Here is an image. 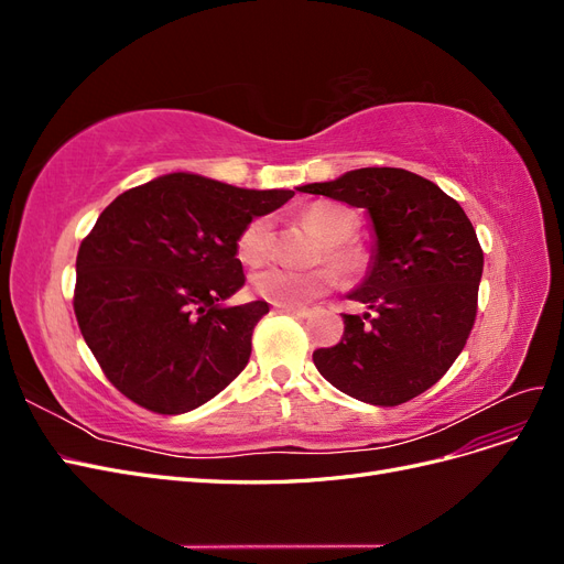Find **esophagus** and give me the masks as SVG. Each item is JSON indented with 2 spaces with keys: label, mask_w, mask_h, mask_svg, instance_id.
<instances>
[{
  "label": "esophagus",
  "mask_w": 564,
  "mask_h": 564,
  "mask_svg": "<svg viewBox=\"0 0 564 564\" xmlns=\"http://www.w3.org/2000/svg\"><path fill=\"white\" fill-rule=\"evenodd\" d=\"M275 308L284 315H292V317H308L311 315V311L301 308V305H275Z\"/></svg>",
  "instance_id": "esophagus-1"
}]
</instances>
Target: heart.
<instances>
[{
  "instance_id": "obj_1",
  "label": "heart",
  "mask_w": 564,
  "mask_h": 564,
  "mask_svg": "<svg viewBox=\"0 0 564 564\" xmlns=\"http://www.w3.org/2000/svg\"><path fill=\"white\" fill-rule=\"evenodd\" d=\"M308 224L322 240V259H327L344 275H360L367 270V251L348 242L357 230V218L350 209L338 204H317L305 214ZM272 249V226L270 218L259 216L249 220L237 237V256L249 265L268 259ZM336 286V275L329 268H317L311 272H296L284 265H265L251 275V289L261 299L275 305H305Z\"/></svg>"
}]
</instances>
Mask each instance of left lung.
<instances>
[{"label": "left lung", "mask_w": 564, "mask_h": 564, "mask_svg": "<svg viewBox=\"0 0 564 564\" xmlns=\"http://www.w3.org/2000/svg\"><path fill=\"white\" fill-rule=\"evenodd\" d=\"M301 193L367 209L371 265L348 299L369 313L344 315V336L313 352L317 371L346 395L395 406L435 386L464 350L477 313L485 256L460 204L395 166L355 169Z\"/></svg>", "instance_id": "left-lung-1"}]
</instances>
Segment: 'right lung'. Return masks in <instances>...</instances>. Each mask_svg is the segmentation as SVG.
Returning <instances> with one entry per match:
<instances>
[{
	"label": "right lung",
	"instance_id": "add662e5",
	"mask_svg": "<svg viewBox=\"0 0 564 564\" xmlns=\"http://www.w3.org/2000/svg\"><path fill=\"white\" fill-rule=\"evenodd\" d=\"M294 191L166 174L115 197L77 253L75 315L108 381L158 414L218 395L251 355L265 301L224 305L245 284L237 237Z\"/></svg>",
	"mask_w": 564,
	"mask_h": 564
}]
</instances>
